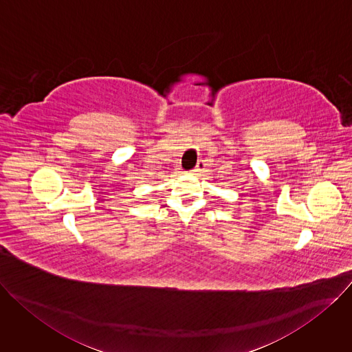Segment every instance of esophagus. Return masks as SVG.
<instances>
[{"label": "esophagus", "instance_id": "34e87169", "mask_svg": "<svg viewBox=\"0 0 352 352\" xmlns=\"http://www.w3.org/2000/svg\"><path fill=\"white\" fill-rule=\"evenodd\" d=\"M204 170H205V162H204V160H199L197 166L192 170V174H193V175H200V174H202Z\"/></svg>", "mask_w": 352, "mask_h": 352}]
</instances>
